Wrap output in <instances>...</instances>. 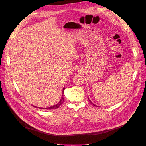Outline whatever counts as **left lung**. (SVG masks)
Returning <instances> with one entry per match:
<instances>
[{
    "instance_id": "8db88e82",
    "label": "left lung",
    "mask_w": 146,
    "mask_h": 146,
    "mask_svg": "<svg viewBox=\"0 0 146 146\" xmlns=\"http://www.w3.org/2000/svg\"><path fill=\"white\" fill-rule=\"evenodd\" d=\"M88 99H89V101H90V102H91V104H93V105H94V106H96V107H98V106H97V105H94V104H93V103H92V102H91V100H90V99H89V98H88Z\"/></svg>"
}]
</instances>
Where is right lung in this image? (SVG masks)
Wrapping results in <instances>:
<instances>
[{"mask_svg":"<svg viewBox=\"0 0 146 146\" xmlns=\"http://www.w3.org/2000/svg\"><path fill=\"white\" fill-rule=\"evenodd\" d=\"M64 88H63V95L62 96H61V98L60 99V100L59 101V102L58 104H56V105L52 106V107H47V108H42V107H36V106H33L34 107H36V108H40V109H48V110H54V109H56L58 108L64 102V98H63V93H64Z\"/></svg>","mask_w":146,"mask_h":146,"instance_id":"1","label":"right lung"}]
</instances>
